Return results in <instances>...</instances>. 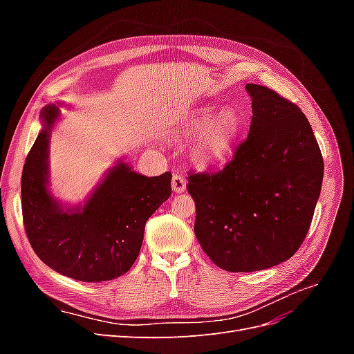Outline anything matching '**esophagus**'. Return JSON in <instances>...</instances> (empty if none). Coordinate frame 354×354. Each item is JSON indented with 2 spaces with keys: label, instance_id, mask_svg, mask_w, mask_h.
<instances>
[{
  "label": "esophagus",
  "instance_id": "34e87169",
  "mask_svg": "<svg viewBox=\"0 0 354 354\" xmlns=\"http://www.w3.org/2000/svg\"><path fill=\"white\" fill-rule=\"evenodd\" d=\"M171 187H173L176 194H181V192L186 190V180L178 174H174L173 181H171Z\"/></svg>",
  "mask_w": 354,
  "mask_h": 354
}]
</instances>
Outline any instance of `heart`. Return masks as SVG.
I'll return each instance as SVG.
<instances>
[{
  "mask_svg": "<svg viewBox=\"0 0 354 354\" xmlns=\"http://www.w3.org/2000/svg\"><path fill=\"white\" fill-rule=\"evenodd\" d=\"M243 128L238 109H224L217 115L216 106H202L190 112L180 127V136L198 138L194 158L202 167H220L232 155L233 146Z\"/></svg>",
  "mask_w": 354,
  "mask_h": 354,
  "instance_id": "obj_1",
  "label": "heart"
}]
</instances>
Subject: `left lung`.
Returning <instances> with one entry per match:
<instances>
[{"label":"left lung","instance_id":"8db88e82","mask_svg":"<svg viewBox=\"0 0 354 354\" xmlns=\"http://www.w3.org/2000/svg\"><path fill=\"white\" fill-rule=\"evenodd\" d=\"M250 134L216 174L189 176L195 234L227 272L283 263L308 232L324 180V159L306 115L273 90L246 84Z\"/></svg>","mask_w":354,"mask_h":354}]
</instances>
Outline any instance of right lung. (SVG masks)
I'll return each mask as SVG.
<instances>
[{
  "instance_id": "1",
  "label": "right lung",
  "mask_w": 354,
  "mask_h": 354,
  "mask_svg": "<svg viewBox=\"0 0 354 354\" xmlns=\"http://www.w3.org/2000/svg\"><path fill=\"white\" fill-rule=\"evenodd\" d=\"M60 111L47 104L22 173V212L32 250L57 273L104 282L137 260L149 217L171 195V173L146 177L118 159L84 203L63 205L50 192V136Z\"/></svg>"
}]
</instances>
